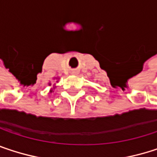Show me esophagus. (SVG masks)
Listing matches in <instances>:
<instances>
[{
  "label": "esophagus",
  "instance_id": "esophagus-1",
  "mask_svg": "<svg viewBox=\"0 0 157 157\" xmlns=\"http://www.w3.org/2000/svg\"><path fill=\"white\" fill-rule=\"evenodd\" d=\"M78 74H79L78 70H73V71H72V75H77Z\"/></svg>",
  "mask_w": 157,
  "mask_h": 157
}]
</instances>
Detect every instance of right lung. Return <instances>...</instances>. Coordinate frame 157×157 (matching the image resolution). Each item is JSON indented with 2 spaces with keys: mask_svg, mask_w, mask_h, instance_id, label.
I'll return each mask as SVG.
<instances>
[{
  "mask_svg": "<svg viewBox=\"0 0 157 157\" xmlns=\"http://www.w3.org/2000/svg\"><path fill=\"white\" fill-rule=\"evenodd\" d=\"M55 78L57 79V80H59V77H55ZM57 82H58V81H57ZM49 85H51V82H49ZM55 87H56V86L54 85V86H53L52 88H51V90H50V93H52V90H53V89H54Z\"/></svg>",
  "mask_w": 157,
  "mask_h": 157,
  "instance_id": "add662e5",
  "label": "right lung"
}]
</instances>
